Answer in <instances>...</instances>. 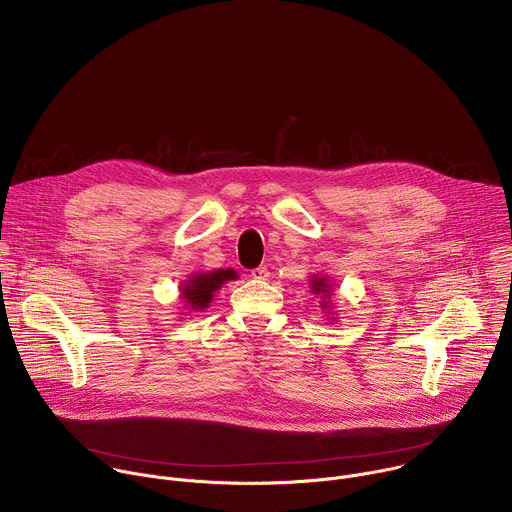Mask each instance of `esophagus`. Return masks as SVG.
<instances>
[{"label":"esophagus","instance_id":"34e87169","mask_svg":"<svg viewBox=\"0 0 512 512\" xmlns=\"http://www.w3.org/2000/svg\"><path fill=\"white\" fill-rule=\"evenodd\" d=\"M251 277H253V279H267V277H269L267 265H259V267L251 269Z\"/></svg>","mask_w":512,"mask_h":512}]
</instances>
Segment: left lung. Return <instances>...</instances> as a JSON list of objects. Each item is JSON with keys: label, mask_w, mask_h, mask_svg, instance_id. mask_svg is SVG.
I'll use <instances>...</instances> for the list:
<instances>
[{"label": "left lung", "mask_w": 512, "mask_h": 512, "mask_svg": "<svg viewBox=\"0 0 512 512\" xmlns=\"http://www.w3.org/2000/svg\"><path fill=\"white\" fill-rule=\"evenodd\" d=\"M310 287H312V294H314V296H320V298H322V302H320L322 306H320V308H322V310L330 308V306H328V296H330V287H332L330 281H328L326 277H318V275H316V277L310 279Z\"/></svg>", "instance_id": "1"}]
</instances>
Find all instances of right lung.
Returning a JSON list of instances; mask_svg holds the SVG:
<instances>
[{"mask_svg":"<svg viewBox=\"0 0 512 512\" xmlns=\"http://www.w3.org/2000/svg\"><path fill=\"white\" fill-rule=\"evenodd\" d=\"M237 277L239 275L235 269H214V271L190 275V279L182 283V300L192 312L204 310L210 306L214 294L223 287V283Z\"/></svg>","mask_w":512,"mask_h":512,"instance_id":"1","label":"right lung"}]
</instances>
